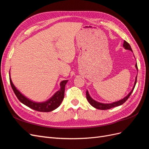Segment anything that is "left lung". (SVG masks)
<instances>
[{"instance_id": "obj_1", "label": "left lung", "mask_w": 149, "mask_h": 149, "mask_svg": "<svg viewBox=\"0 0 149 149\" xmlns=\"http://www.w3.org/2000/svg\"><path fill=\"white\" fill-rule=\"evenodd\" d=\"M123 47L125 49H128V50H130V51L132 52V49L131 48V47L130 46V45L126 41L124 42ZM136 66V68L137 71H138V68H137V63H136V66ZM137 74L136 77V80H135L134 86H133L131 91H130V92L127 94V96H125L123 99H122V100H119L118 101L113 102H111V103L100 102H98V101H96V100H93V99L91 97V96L89 95V92H88V91L87 90V91H86V99H87V100H88V101L89 102V103L90 104H91L93 107H95L96 109H101V110H106V109H111V108H112V107L120 106V105L123 104H124L126 101L128 100V98L130 96V94H131L133 92L135 86H136V83H137Z\"/></svg>"}]
</instances>
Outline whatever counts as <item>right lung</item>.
<instances>
[{
	"label": "right lung",
	"instance_id": "obj_1",
	"mask_svg": "<svg viewBox=\"0 0 149 149\" xmlns=\"http://www.w3.org/2000/svg\"><path fill=\"white\" fill-rule=\"evenodd\" d=\"M9 79L10 83L11 84L13 92L16 95L17 97L19 99V100L24 105L31 108L33 110L40 111V112H50L53 110L56 109V108L59 107L63 100L65 96V85L68 81V80H63L60 83V88L53 95L48 99V100L43 102H37L33 100H31L30 99L26 97L24 95L19 89L15 86V85L13 84L12 81L10 77V73L9 72Z\"/></svg>",
	"mask_w": 149,
	"mask_h": 149
}]
</instances>
